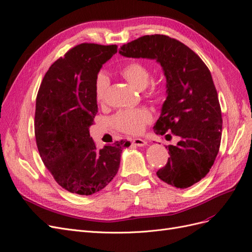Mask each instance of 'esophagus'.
I'll list each match as a JSON object with an SVG mask.
<instances>
[{"label": "esophagus", "mask_w": 252, "mask_h": 252, "mask_svg": "<svg viewBox=\"0 0 252 252\" xmlns=\"http://www.w3.org/2000/svg\"><path fill=\"white\" fill-rule=\"evenodd\" d=\"M132 143L137 145V147H144V145H147V141L141 139V138H134L132 140Z\"/></svg>", "instance_id": "esophagus-1"}]
</instances>
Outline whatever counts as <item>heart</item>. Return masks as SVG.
<instances>
[{"label": "heart", "instance_id": "obj_1", "mask_svg": "<svg viewBox=\"0 0 252 252\" xmlns=\"http://www.w3.org/2000/svg\"><path fill=\"white\" fill-rule=\"evenodd\" d=\"M120 75L126 78L127 82L136 87L139 90H143L150 83L151 72L145 63L133 61L126 63L119 71ZM110 85L109 76L103 72H99L96 75L95 85H94V94L97 102L101 103L104 100L105 92L108 90ZM158 92L155 88L151 89L149 95L151 97H156ZM151 112L145 108L138 109H127L120 110L111 118V124L113 127L118 131L128 134V135H138L143 132L145 126L152 121Z\"/></svg>", "mask_w": 252, "mask_h": 252}]
</instances>
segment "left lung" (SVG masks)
<instances>
[{"label":"left lung","mask_w":252,"mask_h":252,"mask_svg":"<svg viewBox=\"0 0 252 252\" xmlns=\"http://www.w3.org/2000/svg\"><path fill=\"white\" fill-rule=\"evenodd\" d=\"M119 53L156 60L163 68L167 96L154 131L172 132L180 141L166 147L169 158L157 176L177 189L189 188L208 174L221 144V107L209 69L190 48L163 34L132 40Z\"/></svg>","instance_id":"1"}]
</instances>
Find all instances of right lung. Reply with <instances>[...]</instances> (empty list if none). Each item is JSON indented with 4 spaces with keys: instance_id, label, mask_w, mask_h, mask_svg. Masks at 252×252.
<instances>
[{
    "instance_id": "obj_1",
    "label": "right lung",
    "mask_w": 252,
    "mask_h": 252,
    "mask_svg": "<svg viewBox=\"0 0 252 252\" xmlns=\"http://www.w3.org/2000/svg\"><path fill=\"white\" fill-rule=\"evenodd\" d=\"M117 52L116 45L83 43L71 48L46 72L39 86L34 133L39 156L63 189L90 196L104 189L119 169L120 140L98 150L90 137L97 113L96 75Z\"/></svg>"
}]
</instances>
